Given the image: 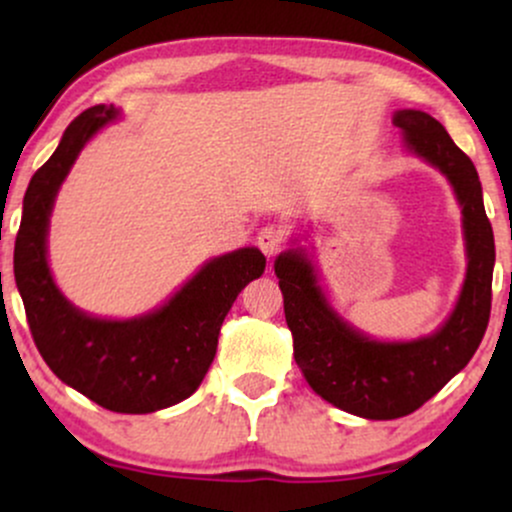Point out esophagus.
I'll return each mask as SVG.
<instances>
[{"instance_id": "34e87169", "label": "esophagus", "mask_w": 512, "mask_h": 512, "mask_svg": "<svg viewBox=\"0 0 512 512\" xmlns=\"http://www.w3.org/2000/svg\"><path fill=\"white\" fill-rule=\"evenodd\" d=\"M257 245H260V250L264 252V255L274 257L276 252H281V248L286 245V231L281 226L269 223V226H264L262 231L257 233Z\"/></svg>"}]
</instances>
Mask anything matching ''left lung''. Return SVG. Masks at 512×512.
Masks as SVG:
<instances>
[{
  "mask_svg": "<svg viewBox=\"0 0 512 512\" xmlns=\"http://www.w3.org/2000/svg\"><path fill=\"white\" fill-rule=\"evenodd\" d=\"M395 125L404 132L407 149L450 180L462 207L467 276L445 325L414 342H375L330 308L303 250L281 252L274 262L293 358L308 385L334 407L375 421L411 414L467 366L489 325L496 262L491 221L469 156L436 117L421 110H399Z\"/></svg>",
  "mask_w": 512,
  "mask_h": 512,
  "instance_id": "8db88e82",
  "label": "left lung"
}]
</instances>
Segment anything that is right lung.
<instances>
[{"instance_id":"obj_1","label":"right lung","mask_w":512,"mask_h":512,"mask_svg":"<svg viewBox=\"0 0 512 512\" xmlns=\"http://www.w3.org/2000/svg\"><path fill=\"white\" fill-rule=\"evenodd\" d=\"M115 117L113 105L84 110L35 170L23 197L14 274L33 342L52 373L103 409L151 414L197 390L216 356L223 317L267 260L257 248L214 257L163 308L132 320H101L74 308L48 267L52 204L84 144Z\"/></svg>"}]
</instances>
